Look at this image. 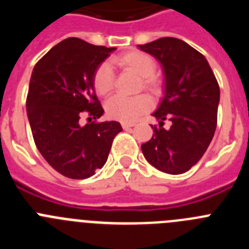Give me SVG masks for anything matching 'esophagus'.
I'll return each instance as SVG.
<instances>
[{
	"instance_id": "34e87169",
	"label": "esophagus",
	"mask_w": 249,
	"mask_h": 249,
	"mask_svg": "<svg viewBox=\"0 0 249 249\" xmlns=\"http://www.w3.org/2000/svg\"><path fill=\"white\" fill-rule=\"evenodd\" d=\"M135 126V123H128V122H122V128L123 129H129L131 127Z\"/></svg>"
}]
</instances>
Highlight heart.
Returning a JSON list of instances; mask_svg holds the SVG:
<instances>
[{
	"label": "heart",
	"mask_w": 249,
	"mask_h": 249,
	"mask_svg": "<svg viewBox=\"0 0 249 249\" xmlns=\"http://www.w3.org/2000/svg\"><path fill=\"white\" fill-rule=\"evenodd\" d=\"M113 65L121 68L131 70L142 77V86L147 91L157 93L160 82L153 76L156 71V62L149 54L141 51H129L126 53L114 57L111 61ZM114 76L109 63H102L93 73V87L98 96H108L113 89ZM152 107V101L147 96L137 97H123L114 96L106 102V113L112 120L121 122H133L140 116L148 112Z\"/></svg>",
	"instance_id": "b5f03b06"
}]
</instances>
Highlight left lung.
<instances>
[{
	"instance_id": "1",
	"label": "left lung",
	"mask_w": 249,
	"mask_h": 249,
	"mask_svg": "<svg viewBox=\"0 0 249 249\" xmlns=\"http://www.w3.org/2000/svg\"><path fill=\"white\" fill-rule=\"evenodd\" d=\"M138 48L163 68L164 96L152 116L155 135L141 146L155 168L181 175L195 166L210 146L217 127L219 86L208 61L182 39L163 37ZM171 121L169 130L163 121Z\"/></svg>"
}]
</instances>
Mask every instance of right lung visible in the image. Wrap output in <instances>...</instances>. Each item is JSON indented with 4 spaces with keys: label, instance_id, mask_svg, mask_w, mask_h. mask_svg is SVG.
<instances>
[{
    "label": "right lung",
    "instance_id": "obj_1",
    "mask_svg": "<svg viewBox=\"0 0 249 249\" xmlns=\"http://www.w3.org/2000/svg\"><path fill=\"white\" fill-rule=\"evenodd\" d=\"M116 50L70 37L51 48L35 66L28 87V121L35 143L52 168L65 177L85 179L105 166L120 122L79 124L103 114L93 73Z\"/></svg>",
    "mask_w": 249,
    "mask_h": 249
}]
</instances>
